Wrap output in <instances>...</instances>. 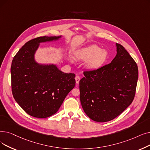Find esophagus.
Returning <instances> with one entry per match:
<instances>
[{
	"label": "esophagus",
	"mask_w": 150,
	"mask_h": 150,
	"mask_svg": "<svg viewBox=\"0 0 150 150\" xmlns=\"http://www.w3.org/2000/svg\"><path fill=\"white\" fill-rule=\"evenodd\" d=\"M80 79H81V78H80V76H75V80H76V83L77 84H79V81H80Z\"/></svg>",
	"instance_id": "1"
}]
</instances>
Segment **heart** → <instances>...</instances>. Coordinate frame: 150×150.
<instances>
[{
	"mask_svg": "<svg viewBox=\"0 0 150 150\" xmlns=\"http://www.w3.org/2000/svg\"><path fill=\"white\" fill-rule=\"evenodd\" d=\"M75 56L80 61H87L86 66L88 69L97 70L106 61L108 53L97 45H92L76 51Z\"/></svg>",
	"mask_w": 150,
	"mask_h": 150,
	"instance_id": "obj_1",
	"label": "heart"
}]
</instances>
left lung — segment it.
Segmentation results:
<instances>
[{
    "label": "left lung",
    "mask_w": 150,
    "mask_h": 150,
    "mask_svg": "<svg viewBox=\"0 0 150 150\" xmlns=\"http://www.w3.org/2000/svg\"><path fill=\"white\" fill-rule=\"evenodd\" d=\"M112 62L97 70L84 71L80 81L84 112L96 122L111 121L132 102L139 77L137 65L122 45L116 43Z\"/></svg>",
    "instance_id": "8db88e82"
}]
</instances>
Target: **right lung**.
<instances>
[{
  "instance_id": "right-lung-1",
  "label": "right lung",
  "mask_w": 150,
  "mask_h": 150,
  "mask_svg": "<svg viewBox=\"0 0 150 150\" xmlns=\"http://www.w3.org/2000/svg\"><path fill=\"white\" fill-rule=\"evenodd\" d=\"M43 36L29 40L18 51L11 62V91L24 111L38 118L55 114L75 86V75L66 74L54 65H40L34 59L40 43L58 40Z\"/></svg>"
}]
</instances>
